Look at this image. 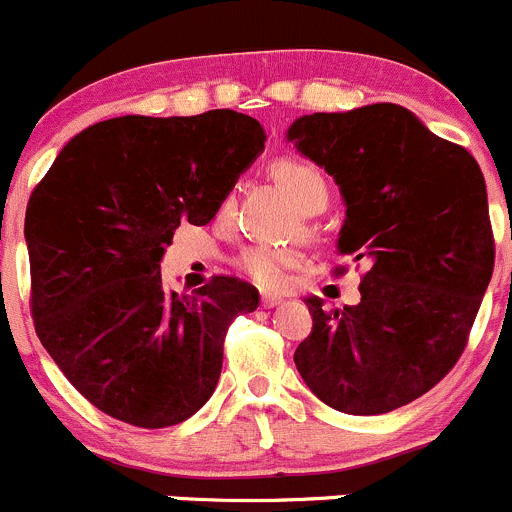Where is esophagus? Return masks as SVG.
<instances>
[{
    "instance_id": "esophagus-1",
    "label": "esophagus",
    "mask_w": 512,
    "mask_h": 512,
    "mask_svg": "<svg viewBox=\"0 0 512 512\" xmlns=\"http://www.w3.org/2000/svg\"><path fill=\"white\" fill-rule=\"evenodd\" d=\"M281 303V296H273V293H261V306L263 308H273Z\"/></svg>"
}]
</instances>
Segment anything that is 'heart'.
<instances>
[{"instance_id": "1", "label": "heart", "mask_w": 512, "mask_h": 512, "mask_svg": "<svg viewBox=\"0 0 512 512\" xmlns=\"http://www.w3.org/2000/svg\"><path fill=\"white\" fill-rule=\"evenodd\" d=\"M271 176L301 214H318L328 204V181L311 161L298 159V156H283V159L273 161ZM301 261L303 256L296 249L249 246L236 258V266L256 286L278 288L286 283L288 271Z\"/></svg>"}]
</instances>
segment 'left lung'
Instances as JSON below:
<instances>
[{"label": "left lung", "mask_w": 512, "mask_h": 512, "mask_svg": "<svg viewBox=\"0 0 512 512\" xmlns=\"http://www.w3.org/2000/svg\"><path fill=\"white\" fill-rule=\"evenodd\" d=\"M286 139L336 179L338 251L368 263L356 306L306 298L313 328L293 361L336 411H396L458 363L493 276L483 171L398 104L301 116Z\"/></svg>", "instance_id": "obj_1"}]
</instances>
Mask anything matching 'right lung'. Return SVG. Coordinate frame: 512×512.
Listing matches in <instances>:
<instances>
[{
    "label": "right lung",
    "mask_w": 512,
    "mask_h": 512,
    "mask_svg": "<svg viewBox=\"0 0 512 512\" xmlns=\"http://www.w3.org/2000/svg\"><path fill=\"white\" fill-rule=\"evenodd\" d=\"M261 124L231 109L116 116L74 136L29 196L24 239L37 336L99 411L166 428L211 398L224 338L258 291L214 276L164 291L159 261L184 221L209 224L263 151Z\"/></svg>",
    "instance_id": "add662e5"
}]
</instances>
